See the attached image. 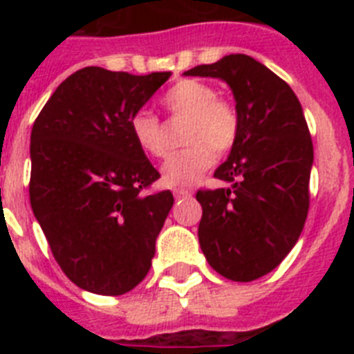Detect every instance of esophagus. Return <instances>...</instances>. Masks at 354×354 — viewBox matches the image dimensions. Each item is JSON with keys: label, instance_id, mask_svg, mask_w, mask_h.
Listing matches in <instances>:
<instances>
[{"label": "esophagus", "instance_id": "esophagus-1", "mask_svg": "<svg viewBox=\"0 0 354 354\" xmlns=\"http://www.w3.org/2000/svg\"><path fill=\"white\" fill-rule=\"evenodd\" d=\"M191 194H193L191 189H174V196H176V198H187Z\"/></svg>", "mask_w": 354, "mask_h": 354}]
</instances>
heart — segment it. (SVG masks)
<instances>
[{
	"label": "heart",
	"mask_w": 354,
	"mask_h": 354,
	"mask_svg": "<svg viewBox=\"0 0 354 354\" xmlns=\"http://www.w3.org/2000/svg\"><path fill=\"white\" fill-rule=\"evenodd\" d=\"M163 104L174 115L189 118L183 130V143L187 147L172 154L161 167L167 185L185 187L213 165L215 154L232 152L241 132V119L232 102L216 97L215 88L202 80H180L167 91ZM130 132L136 145L149 156L163 158L167 154L161 122L150 112L133 113Z\"/></svg>",
	"instance_id": "obj_1"
}]
</instances>
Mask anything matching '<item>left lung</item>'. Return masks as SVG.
<instances>
[{"mask_svg":"<svg viewBox=\"0 0 354 354\" xmlns=\"http://www.w3.org/2000/svg\"><path fill=\"white\" fill-rule=\"evenodd\" d=\"M183 75L224 80L241 119L236 145L215 171L230 187L196 193L200 248L226 279H259L279 266L307 221L314 150L303 108L285 80L248 55Z\"/></svg>","mask_w":354,"mask_h":354,"instance_id":"8db88e82","label":"left lung"}]
</instances>
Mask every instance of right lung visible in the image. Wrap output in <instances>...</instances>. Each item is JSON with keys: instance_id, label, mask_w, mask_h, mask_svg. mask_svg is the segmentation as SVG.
<instances>
[{"instance_id": "add662e5", "label": "right lung", "mask_w": 354, "mask_h": 354, "mask_svg": "<svg viewBox=\"0 0 354 354\" xmlns=\"http://www.w3.org/2000/svg\"><path fill=\"white\" fill-rule=\"evenodd\" d=\"M171 71L130 75L90 66L58 86L30 132V207L60 268L82 290L121 296L149 274L171 191L130 119Z\"/></svg>"}]
</instances>
